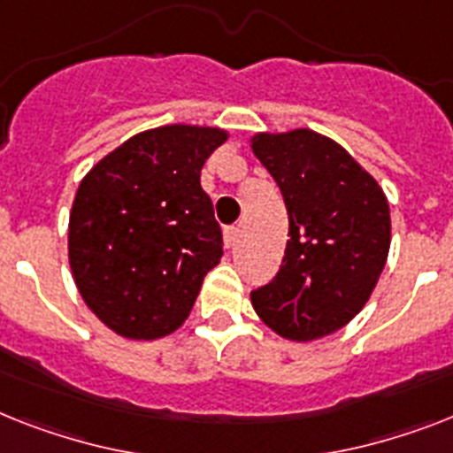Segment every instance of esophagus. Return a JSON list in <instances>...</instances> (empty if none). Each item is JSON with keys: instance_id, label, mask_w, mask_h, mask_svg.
<instances>
[{"instance_id": "esophagus-1", "label": "esophagus", "mask_w": 453, "mask_h": 453, "mask_svg": "<svg viewBox=\"0 0 453 453\" xmlns=\"http://www.w3.org/2000/svg\"><path fill=\"white\" fill-rule=\"evenodd\" d=\"M238 238H241V229L238 226H229V229H224V245L229 250H234L238 245Z\"/></svg>"}]
</instances>
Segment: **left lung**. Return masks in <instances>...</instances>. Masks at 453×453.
I'll return each mask as SVG.
<instances>
[{
	"instance_id": "left-lung-1",
	"label": "left lung",
	"mask_w": 453,
	"mask_h": 453,
	"mask_svg": "<svg viewBox=\"0 0 453 453\" xmlns=\"http://www.w3.org/2000/svg\"><path fill=\"white\" fill-rule=\"evenodd\" d=\"M252 150L289 215L282 266L252 291V305L282 338H324L364 308L387 264V196L347 150L310 129L259 134Z\"/></svg>"
}]
</instances>
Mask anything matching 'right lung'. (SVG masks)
Masks as SVG:
<instances>
[{
	"label": "right lung",
	"instance_id": "add662e5",
	"mask_svg": "<svg viewBox=\"0 0 453 453\" xmlns=\"http://www.w3.org/2000/svg\"><path fill=\"white\" fill-rule=\"evenodd\" d=\"M224 141L211 127L136 134L78 187L71 271L89 310L115 334L152 340L175 331L219 264L222 229L201 168Z\"/></svg>",
	"mask_w": 453,
	"mask_h": 453
}]
</instances>
